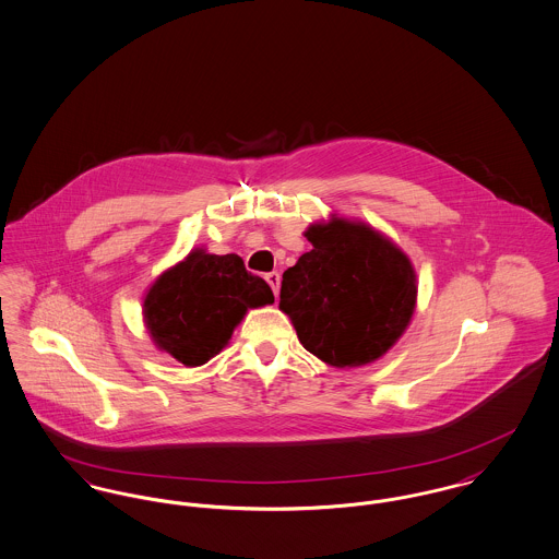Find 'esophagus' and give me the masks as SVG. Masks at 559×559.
Returning <instances> with one entry per match:
<instances>
[{
  "mask_svg": "<svg viewBox=\"0 0 559 559\" xmlns=\"http://www.w3.org/2000/svg\"><path fill=\"white\" fill-rule=\"evenodd\" d=\"M265 281H267V285L272 287L274 296H278V287H281V274H278V272H270V274H265Z\"/></svg>",
  "mask_w": 559,
  "mask_h": 559,
  "instance_id": "obj_1",
  "label": "esophagus"
}]
</instances>
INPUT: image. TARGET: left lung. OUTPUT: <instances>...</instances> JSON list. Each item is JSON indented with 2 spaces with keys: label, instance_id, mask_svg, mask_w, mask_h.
Instances as JSON below:
<instances>
[{
  "label": "left lung",
  "instance_id": "1",
  "mask_svg": "<svg viewBox=\"0 0 559 559\" xmlns=\"http://www.w3.org/2000/svg\"><path fill=\"white\" fill-rule=\"evenodd\" d=\"M312 245L287 267L278 308L292 319L308 353L334 368L381 359L411 325L417 274L383 231L330 215L304 231Z\"/></svg>",
  "mask_w": 559,
  "mask_h": 559
}]
</instances>
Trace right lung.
Wrapping results in <instances>:
<instances>
[{
    "label": "right lung",
    "mask_w": 559,
    "mask_h": 559,
    "mask_svg": "<svg viewBox=\"0 0 559 559\" xmlns=\"http://www.w3.org/2000/svg\"><path fill=\"white\" fill-rule=\"evenodd\" d=\"M274 301L270 285L236 253L193 249L146 289L142 319L153 344L187 368L218 355L251 308Z\"/></svg>",
    "instance_id": "1"
}]
</instances>
